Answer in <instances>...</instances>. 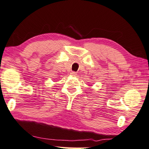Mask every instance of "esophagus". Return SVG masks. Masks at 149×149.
I'll use <instances>...</instances> for the list:
<instances>
[{
	"instance_id": "esophagus-1",
	"label": "esophagus",
	"mask_w": 149,
	"mask_h": 149,
	"mask_svg": "<svg viewBox=\"0 0 149 149\" xmlns=\"http://www.w3.org/2000/svg\"><path fill=\"white\" fill-rule=\"evenodd\" d=\"M70 74H71L72 76H76L77 73H76V72H75V71H71V72L70 73Z\"/></svg>"
}]
</instances>
